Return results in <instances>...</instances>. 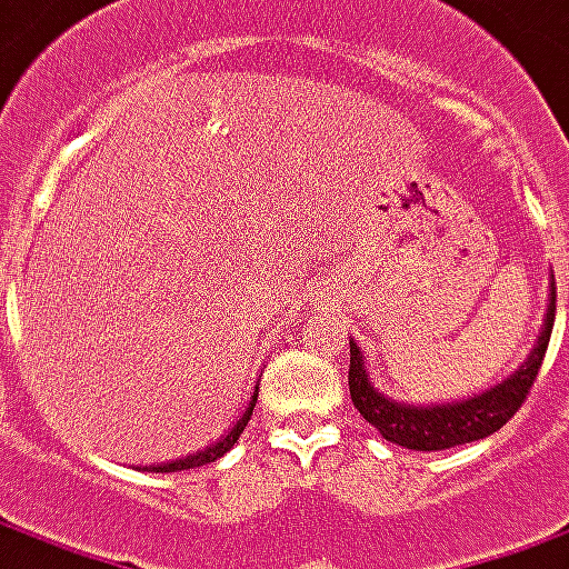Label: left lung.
<instances>
[{
  "label": "left lung",
  "mask_w": 569,
  "mask_h": 569,
  "mask_svg": "<svg viewBox=\"0 0 569 569\" xmlns=\"http://www.w3.org/2000/svg\"><path fill=\"white\" fill-rule=\"evenodd\" d=\"M555 292L545 317V330L539 336V346L529 351L523 367L498 382L496 389L482 392L461 401V405H436V408H415V405H398L392 398L380 396V389H373L367 380V370L361 365V349L358 342H349V392L355 408L361 411L370 427H377L386 442L415 448V451H442V448L463 446V442H477L486 439L496 430H501L511 420L523 401H527L532 382L539 377L548 351V339L555 330Z\"/></svg>",
  "instance_id": "1"
}]
</instances>
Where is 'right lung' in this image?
<instances>
[{"instance_id": "right-lung-1", "label": "right lung", "mask_w": 569, "mask_h": 569, "mask_svg": "<svg viewBox=\"0 0 569 569\" xmlns=\"http://www.w3.org/2000/svg\"><path fill=\"white\" fill-rule=\"evenodd\" d=\"M254 396H258V389H254ZM252 411H254V398H252V405H249V411L242 415V420H239L233 430L227 432L220 442L208 446L204 451H196V455H189V458H180V461H171V463H161V467H149V470H154V473H177V470H189V467H202V463L218 461V458H223V455H227V451L236 446V439L242 436L246 423L252 420Z\"/></svg>"}]
</instances>
